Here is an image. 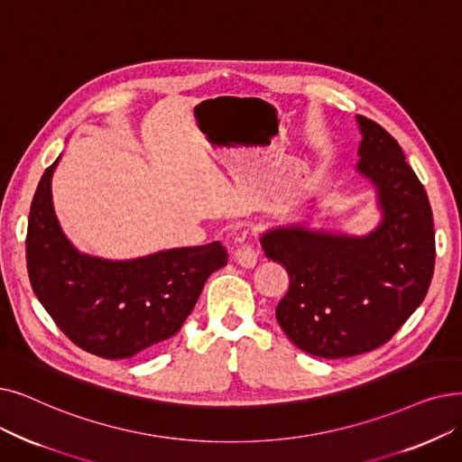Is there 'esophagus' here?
<instances>
[{
    "label": "esophagus",
    "mask_w": 462,
    "mask_h": 462,
    "mask_svg": "<svg viewBox=\"0 0 462 462\" xmlns=\"http://www.w3.org/2000/svg\"><path fill=\"white\" fill-rule=\"evenodd\" d=\"M232 258H234V263L239 266L253 268L258 260V253L254 251V247L249 242H245V239H237V245L232 251Z\"/></svg>",
    "instance_id": "esophagus-1"
}]
</instances>
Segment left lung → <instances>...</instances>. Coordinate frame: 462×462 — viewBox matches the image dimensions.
I'll return each instance as SVG.
<instances>
[{
  "instance_id": "8db88e82",
  "label": "left lung",
  "mask_w": 462,
  "mask_h": 462,
  "mask_svg": "<svg viewBox=\"0 0 462 462\" xmlns=\"http://www.w3.org/2000/svg\"><path fill=\"white\" fill-rule=\"evenodd\" d=\"M356 171L377 190L381 223L366 236L277 226L260 236L264 254L289 272L275 317L291 342L323 358L387 344L423 302L434 273V220L425 187L396 139L356 115Z\"/></svg>"
}]
</instances>
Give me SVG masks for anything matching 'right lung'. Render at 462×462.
<instances>
[{
  "label": "right lung",
  "instance_id": "1",
  "mask_svg": "<svg viewBox=\"0 0 462 462\" xmlns=\"http://www.w3.org/2000/svg\"><path fill=\"white\" fill-rule=\"evenodd\" d=\"M51 164L32 199L26 263L39 302L75 346L104 356L128 358L151 351L181 330L208 277L226 266L218 242L160 251L134 260L79 253L58 225Z\"/></svg>",
  "mask_w": 462,
  "mask_h": 462
}]
</instances>
